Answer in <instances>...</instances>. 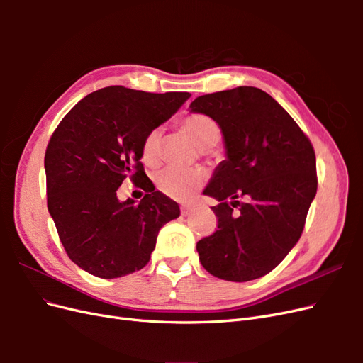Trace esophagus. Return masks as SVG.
Returning <instances> with one entry per match:
<instances>
[{
	"label": "esophagus",
	"instance_id": "obj_1",
	"mask_svg": "<svg viewBox=\"0 0 363 363\" xmlns=\"http://www.w3.org/2000/svg\"><path fill=\"white\" fill-rule=\"evenodd\" d=\"M192 211H194V206H182V208H180V212H182L183 216L189 215Z\"/></svg>",
	"mask_w": 363,
	"mask_h": 363
}]
</instances>
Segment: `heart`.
Segmentation results:
<instances>
[{
    "instance_id": "obj_1",
    "label": "heart",
    "mask_w": 363,
    "mask_h": 363,
    "mask_svg": "<svg viewBox=\"0 0 363 363\" xmlns=\"http://www.w3.org/2000/svg\"><path fill=\"white\" fill-rule=\"evenodd\" d=\"M182 128L195 144L203 150H211L219 144L223 130L216 121L204 113H189L182 119ZM140 157L144 163L155 167L162 159V131L152 128L142 139ZM207 182V172L203 168L179 169L174 167L163 168L155 174L156 188L172 200L186 201L199 192Z\"/></svg>"
}]
</instances>
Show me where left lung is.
Segmentation results:
<instances>
[{
	"label": "left lung",
	"mask_w": 363,
	"mask_h": 363,
	"mask_svg": "<svg viewBox=\"0 0 363 363\" xmlns=\"http://www.w3.org/2000/svg\"><path fill=\"white\" fill-rule=\"evenodd\" d=\"M189 107L216 121L227 148L204 189L219 204L212 207L218 230L196 242L201 265L228 281L267 276L303 233L318 188L315 150L292 116L257 87L201 95Z\"/></svg>",
	"instance_id": "obj_1"
}]
</instances>
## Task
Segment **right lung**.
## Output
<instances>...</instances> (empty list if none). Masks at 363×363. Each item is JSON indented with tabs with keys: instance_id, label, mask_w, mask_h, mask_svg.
<instances>
[{
	"instance_id": "obj_1",
	"label": "right lung",
	"mask_w": 363,
	"mask_h": 363,
	"mask_svg": "<svg viewBox=\"0 0 363 363\" xmlns=\"http://www.w3.org/2000/svg\"><path fill=\"white\" fill-rule=\"evenodd\" d=\"M191 96L108 86L86 95L65 115L47 145V204L68 257L95 277L116 279L144 268L159 230L180 215L147 177L142 139ZM125 178L146 192L119 202Z\"/></svg>"
}]
</instances>
